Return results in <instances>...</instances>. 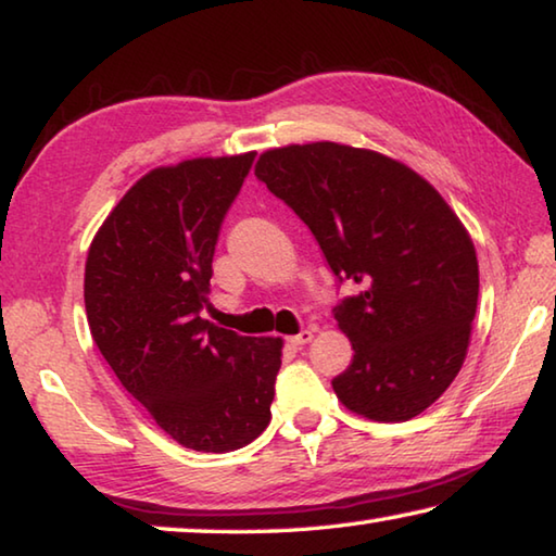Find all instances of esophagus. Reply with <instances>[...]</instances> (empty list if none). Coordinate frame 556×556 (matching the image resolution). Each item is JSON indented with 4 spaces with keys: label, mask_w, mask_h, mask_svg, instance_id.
I'll list each match as a JSON object with an SVG mask.
<instances>
[{
    "label": "esophagus",
    "mask_w": 556,
    "mask_h": 556,
    "mask_svg": "<svg viewBox=\"0 0 556 556\" xmlns=\"http://www.w3.org/2000/svg\"><path fill=\"white\" fill-rule=\"evenodd\" d=\"M312 338H314V331H312V328H304V331H301V333L291 336V338H289V343H291V345H296V348H301V345H306L308 341H312Z\"/></svg>",
    "instance_id": "34e87169"
}]
</instances>
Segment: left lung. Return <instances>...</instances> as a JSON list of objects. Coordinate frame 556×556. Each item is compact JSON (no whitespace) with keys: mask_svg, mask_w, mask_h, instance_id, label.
I'll return each mask as SVG.
<instances>
[{"mask_svg":"<svg viewBox=\"0 0 556 556\" xmlns=\"http://www.w3.org/2000/svg\"><path fill=\"white\" fill-rule=\"evenodd\" d=\"M255 176L308 225L338 279L353 363L336 397L372 421H407L460 370L478 306L473 240L414 168L372 149L312 142L267 149Z\"/></svg>","mask_w":556,"mask_h":556,"instance_id":"left-lung-1","label":"left lung"}]
</instances>
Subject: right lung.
<instances>
[{
	"label": "right lung",
	"instance_id": "right-lung-1",
	"mask_svg": "<svg viewBox=\"0 0 556 556\" xmlns=\"http://www.w3.org/2000/svg\"><path fill=\"white\" fill-rule=\"evenodd\" d=\"M255 152L156 166L122 195L90 242L92 341L131 397L176 444L228 454L271 419L281 338L201 318L220 223Z\"/></svg>",
	"mask_w": 556,
	"mask_h": 556
}]
</instances>
